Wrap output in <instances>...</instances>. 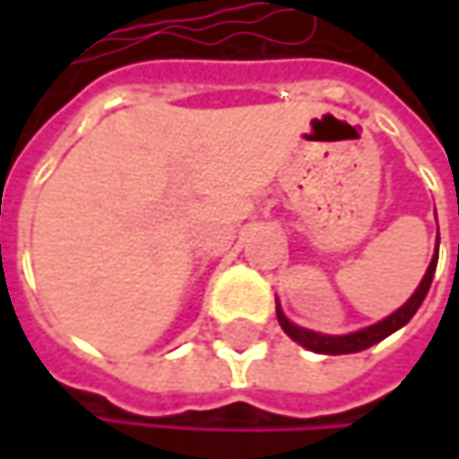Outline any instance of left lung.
Listing matches in <instances>:
<instances>
[{
    "instance_id": "left-lung-1",
    "label": "left lung",
    "mask_w": 459,
    "mask_h": 459,
    "mask_svg": "<svg viewBox=\"0 0 459 459\" xmlns=\"http://www.w3.org/2000/svg\"><path fill=\"white\" fill-rule=\"evenodd\" d=\"M436 263H438V241H436V255H433V260H430V265H428V271H425L420 287L414 290L412 298H410L396 314H391L388 319L377 321V324H372V326H364V329H359V332H351V334H319V332H311V329H303V326L292 324V321L281 314L279 306H276V319H279L281 329H284L295 342H300L303 348H308V351H314V353L340 356V353H359V351H367V348H372L375 342H380V340H385L388 334H394L396 329H402V326L417 314V308L422 306V300H425V295H428V290H430V281H433V273H436Z\"/></svg>"
}]
</instances>
